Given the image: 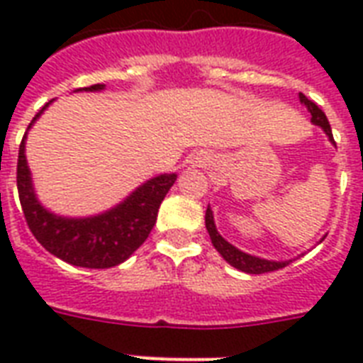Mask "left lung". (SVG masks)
I'll list each match as a JSON object with an SVG mask.
<instances>
[{
  "label": "left lung",
  "instance_id": "obj_1",
  "mask_svg": "<svg viewBox=\"0 0 363 363\" xmlns=\"http://www.w3.org/2000/svg\"><path fill=\"white\" fill-rule=\"evenodd\" d=\"M299 101L309 109L311 122L316 125H320L322 130L326 131V135L330 137V141L335 143L332 135V128H330V122H328L324 111H322L315 101H311V99L305 98L303 94H299ZM205 226H207V232H209L211 235L213 247H215L216 250L220 252L222 258L226 259L230 265H233L235 269L250 273V275H262V273L282 269V267H286V265L290 264V262H271V259L258 258V256H250V254L242 252V250L235 248L233 245H230V242L222 238L220 233H218V230H216L215 218H213V211H211V207H207V211H205Z\"/></svg>",
  "mask_w": 363,
  "mask_h": 363
}]
</instances>
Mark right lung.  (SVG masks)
<instances>
[{
    "label": "right lung",
    "instance_id": "add662e5",
    "mask_svg": "<svg viewBox=\"0 0 363 363\" xmlns=\"http://www.w3.org/2000/svg\"><path fill=\"white\" fill-rule=\"evenodd\" d=\"M104 84L82 88L86 92L104 90ZM48 104L35 115L31 124L41 116ZM26 133L18 148L16 186L28 228L33 238L56 258L88 269H107L128 259L152 232L160 203L169 192L175 173H164L147 181L133 194L111 211L88 218H64L47 211L35 198L31 175L26 162Z\"/></svg>",
    "mask_w": 363,
    "mask_h": 363
}]
</instances>
